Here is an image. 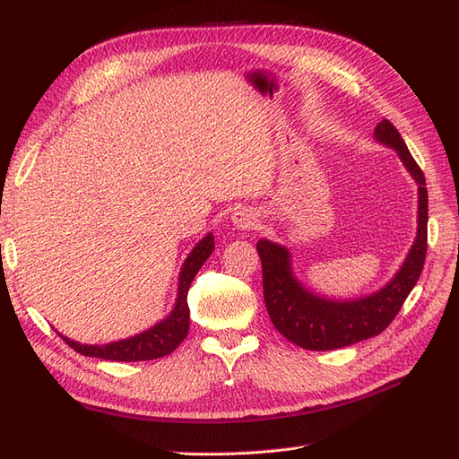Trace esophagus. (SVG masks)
Returning <instances> with one entry per match:
<instances>
[{"label": "esophagus", "instance_id": "esophagus-1", "mask_svg": "<svg viewBox=\"0 0 459 459\" xmlns=\"http://www.w3.org/2000/svg\"><path fill=\"white\" fill-rule=\"evenodd\" d=\"M231 220H233V224L238 226V228L248 230V228L255 226V220L256 218H255V214L251 211H247V208H239V211L233 212Z\"/></svg>", "mask_w": 459, "mask_h": 459}]
</instances>
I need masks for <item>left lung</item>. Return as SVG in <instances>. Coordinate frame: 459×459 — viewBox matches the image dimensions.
<instances>
[{
	"instance_id": "8db88e82",
	"label": "left lung",
	"mask_w": 459,
	"mask_h": 459,
	"mask_svg": "<svg viewBox=\"0 0 459 459\" xmlns=\"http://www.w3.org/2000/svg\"><path fill=\"white\" fill-rule=\"evenodd\" d=\"M375 140L393 147L418 182V235L398 273L381 290L358 300H329L304 289L290 270L285 247L260 239L264 302L272 324L285 339L308 351H333L379 335L391 325L410 290L418 283L427 255V187L423 170L413 160L404 140L386 118L375 128Z\"/></svg>"
}]
</instances>
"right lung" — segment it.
<instances>
[{
    "label": "right lung",
    "mask_w": 459,
    "mask_h": 459,
    "mask_svg": "<svg viewBox=\"0 0 459 459\" xmlns=\"http://www.w3.org/2000/svg\"><path fill=\"white\" fill-rule=\"evenodd\" d=\"M214 251V238L212 233L204 235V238L195 245V248L189 253L187 260L184 262L182 272H179V283H178V299L174 304V310L170 316L162 319L160 324L152 325L151 329L140 333V335L122 339L107 344H80L73 339L63 337V341L74 349L82 356L90 358H101V359H113V362H143V359H157L166 354L174 352L179 342L187 337L189 331V307H187V290L197 275L204 260Z\"/></svg>",
    "instance_id": "1"
}]
</instances>
